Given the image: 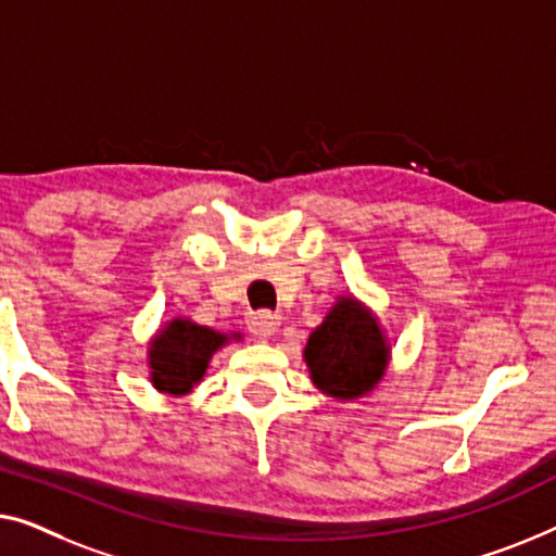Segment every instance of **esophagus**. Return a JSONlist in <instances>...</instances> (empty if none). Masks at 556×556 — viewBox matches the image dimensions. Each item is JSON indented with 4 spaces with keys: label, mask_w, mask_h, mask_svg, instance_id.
<instances>
[{
    "label": "esophagus",
    "mask_w": 556,
    "mask_h": 556,
    "mask_svg": "<svg viewBox=\"0 0 556 556\" xmlns=\"http://www.w3.org/2000/svg\"><path fill=\"white\" fill-rule=\"evenodd\" d=\"M249 330H252L256 338L267 340L279 330V317L271 315L267 309L252 312V315H249Z\"/></svg>",
    "instance_id": "34e87169"
}]
</instances>
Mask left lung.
<instances>
[{
    "label": "left lung",
    "mask_w": 556,
    "mask_h": 556,
    "mask_svg": "<svg viewBox=\"0 0 556 556\" xmlns=\"http://www.w3.org/2000/svg\"><path fill=\"white\" fill-rule=\"evenodd\" d=\"M388 359L390 348L378 319L353 296H340L304 348L312 382L340 401L370 393L386 375Z\"/></svg>",
    "instance_id": "8db88e82"
}]
</instances>
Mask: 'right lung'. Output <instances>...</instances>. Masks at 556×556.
<instances>
[{"label":"right lung","instance_id":"right-lung-1","mask_svg":"<svg viewBox=\"0 0 556 556\" xmlns=\"http://www.w3.org/2000/svg\"><path fill=\"white\" fill-rule=\"evenodd\" d=\"M229 342V334H222L211 327L176 317L163 327L148 348L151 382L155 390L168 395H186L206 372L211 355Z\"/></svg>","mask_w":556,"mask_h":556}]
</instances>
